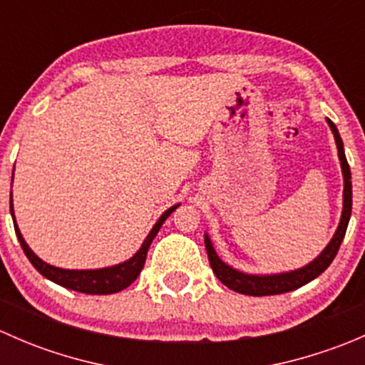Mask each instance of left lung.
Listing matches in <instances>:
<instances>
[{
	"label": "left lung",
	"instance_id": "8db88e82",
	"mask_svg": "<svg viewBox=\"0 0 365 365\" xmlns=\"http://www.w3.org/2000/svg\"><path fill=\"white\" fill-rule=\"evenodd\" d=\"M327 123L330 125L334 138H336L337 153H339L341 169H342V178H344L342 213H341V222L339 226H337L336 235H334L332 240L329 242V245L323 249L322 254H319L314 261H311V263L305 264V267L298 268V270L284 272V274H272V275L244 274V272L226 264L219 256H217L208 235H205V247H206V254H208L210 267H212L213 274L217 275V279H219L224 286L233 289V292L242 293V295H251V297L281 295V293L293 292V289H298L300 286L307 284V282H311L312 279L318 277L319 274H323V272L330 267V263H332L334 257H336L337 251H339L341 242L346 235V227H348L349 217H351V171H349L348 160H346L344 146H342L339 130H337V127L329 120V118H327Z\"/></svg>",
	"mask_w": 365,
	"mask_h": 365
}]
</instances>
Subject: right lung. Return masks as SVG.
<instances>
[{"mask_svg": "<svg viewBox=\"0 0 365 365\" xmlns=\"http://www.w3.org/2000/svg\"><path fill=\"white\" fill-rule=\"evenodd\" d=\"M180 205L171 206L169 210H165L160 215V219L157 220L155 226L152 227V231L148 233L146 240L143 242L141 249L130 257V259L123 261L120 264H114V267L108 268H97V270H65V268L53 267V264L46 263V261L40 259L31 249L28 247V244L24 242L23 235H21L19 227H17L16 217H14V206H12V194H10V213H12L14 219V227H16V235L21 242V247L26 256H28L29 263L40 272L46 279L56 282V284L63 286L67 289H73V292L86 293V295H111V293H118L121 289L128 288L132 282L138 279V275L141 274L143 267H145L146 254H148L150 244L153 242V238L159 233L160 226L164 224V220L178 208Z\"/></svg>", "mask_w": 365, "mask_h": 365, "instance_id": "1", "label": "right lung"}]
</instances>
